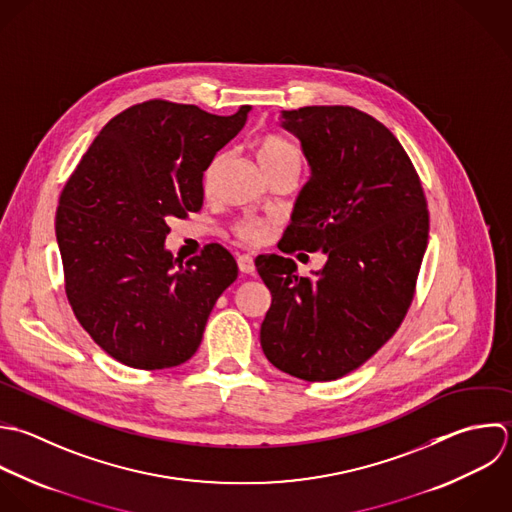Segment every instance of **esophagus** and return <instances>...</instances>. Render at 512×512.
<instances>
[{
    "label": "esophagus",
    "instance_id": "esophagus-1",
    "mask_svg": "<svg viewBox=\"0 0 512 512\" xmlns=\"http://www.w3.org/2000/svg\"><path fill=\"white\" fill-rule=\"evenodd\" d=\"M237 265H239V271L241 273H253L255 271V261H253V257L251 255H239L237 257Z\"/></svg>",
    "mask_w": 512,
    "mask_h": 512
}]
</instances>
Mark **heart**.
Segmentation results:
<instances>
[{
  "mask_svg": "<svg viewBox=\"0 0 512 512\" xmlns=\"http://www.w3.org/2000/svg\"><path fill=\"white\" fill-rule=\"evenodd\" d=\"M255 153H257V161H259V165L263 167L265 173L271 171V169L283 167V165H297L299 167V163H301L297 149L293 145H289L285 139L277 137V135L259 137L255 141ZM217 163H219V157L207 167L205 185L211 181V177L217 169ZM235 233H237L239 239L255 243V241H261L267 235V225L263 221H257V219H245V221L235 225Z\"/></svg>",
  "mask_w": 512,
  "mask_h": 512,
  "instance_id": "1",
  "label": "heart"
}]
</instances>
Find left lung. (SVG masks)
Here are the masks:
<instances>
[{
	"label": "left lung",
	"mask_w": 512,
	"mask_h": 512,
	"mask_svg": "<svg viewBox=\"0 0 512 512\" xmlns=\"http://www.w3.org/2000/svg\"><path fill=\"white\" fill-rule=\"evenodd\" d=\"M281 127L299 139L311 175L279 249L323 251L327 261L301 277L289 257L255 259L271 291L261 347L283 373L335 381L403 323L429 241L427 201L403 145L375 117L311 105L281 111Z\"/></svg>",
	"instance_id": "8db88e82"
}]
</instances>
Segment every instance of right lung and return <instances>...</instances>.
Listing matches in <instances>:
<instances>
[{"label": "right lung", "mask_w": 512, "mask_h": 512, "mask_svg": "<svg viewBox=\"0 0 512 512\" xmlns=\"http://www.w3.org/2000/svg\"><path fill=\"white\" fill-rule=\"evenodd\" d=\"M251 105L213 115L151 99L115 115L59 197L55 237L69 305L91 339L133 369L191 359L233 255L211 243L187 263L165 249L171 217L203 205V171L245 125Z\"/></svg>", "instance_id": "right-lung-1"}]
</instances>
